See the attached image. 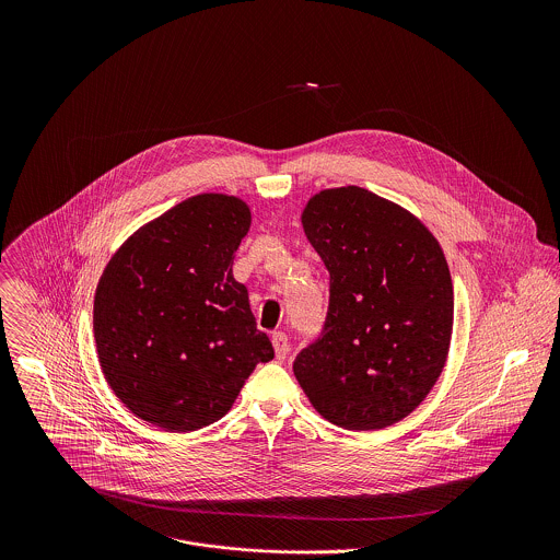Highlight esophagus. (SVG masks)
<instances>
[{"label":"esophagus","mask_w":560,"mask_h":560,"mask_svg":"<svg viewBox=\"0 0 560 560\" xmlns=\"http://www.w3.org/2000/svg\"><path fill=\"white\" fill-rule=\"evenodd\" d=\"M271 342H273V351H276V358H278V360H284V358L289 355V351H291V345H289V338H287V334H282V331H276V334L271 336Z\"/></svg>","instance_id":"1"}]
</instances>
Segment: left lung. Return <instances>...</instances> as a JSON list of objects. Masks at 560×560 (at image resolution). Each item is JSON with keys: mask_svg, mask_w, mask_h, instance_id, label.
Listing matches in <instances>:
<instances>
[{"mask_svg": "<svg viewBox=\"0 0 560 560\" xmlns=\"http://www.w3.org/2000/svg\"><path fill=\"white\" fill-rule=\"evenodd\" d=\"M302 226L329 271V306L293 373L331 424L386 429L444 371L455 311L446 256L413 213L355 185L315 194Z\"/></svg>", "mask_w": 560, "mask_h": 560, "instance_id": "1", "label": "left lung"}]
</instances>
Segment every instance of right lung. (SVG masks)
<instances>
[{
  "mask_svg": "<svg viewBox=\"0 0 560 560\" xmlns=\"http://www.w3.org/2000/svg\"><path fill=\"white\" fill-rule=\"evenodd\" d=\"M249 224L237 196L198 194L138 229L103 269L96 353L105 382L138 418L172 433L198 431L273 358L233 276Z\"/></svg>",
  "mask_w": 560,
  "mask_h": 560,
  "instance_id": "obj_1",
  "label": "right lung"
}]
</instances>
